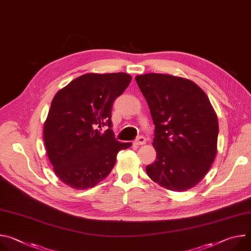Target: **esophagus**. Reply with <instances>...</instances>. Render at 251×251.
I'll list each match as a JSON object with an SVG mask.
<instances>
[{"mask_svg":"<svg viewBox=\"0 0 251 251\" xmlns=\"http://www.w3.org/2000/svg\"><path fill=\"white\" fill-rule=\"evenodd\" d=\"M135 144L138 145V146H141V145H144L146 144V138L144 136H140L138 137L136 140H135Z\"/></svg>","mask_w":251,"mask_h":251,"instance_id":"obj_1","label":"esophagus"}]
</instances>
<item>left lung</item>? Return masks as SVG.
<instances>
[{
  "label": "left lung",
  "instance_id": "obj_1",
  "mask_svg": "<svg viewBox=\"0 0 251 251\" xmlns=\"http://www.w3.org/2000/svg\"><path fill=\"white\" fill-rule=\"evenodd\" d=\"M155 125L156 161L146 167L159 186L185 192L208 172L218 150L219 123L203 90L190 79L162 75H137Z\"/></svg>",
  "mask_w": 251,
  "mask_h": 251
}]
</instances>
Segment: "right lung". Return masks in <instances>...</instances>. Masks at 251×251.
Wrapping results in <instances>:
<instances>
[{
    "label": "right lung",
    "mask_w": 251,
    "mask_h": 251,
    "mask_svg": "<svg viewBox=\"0 0 251 251\" xmlns=\"http://www.w3.org/2000/svg\"><path fill=\"white\" fill-rule=\"evenodd\" d=\"M132 77L124 73L86 74L60 89L44 125L48 157L60 181L76 190L93 188L110 174L120 143L111 129L114 100ZM108 126L102 133L98 129Z\"/></svg>",
    "instance_id": "right-lung-1"
}]
</instances>
